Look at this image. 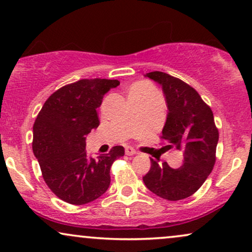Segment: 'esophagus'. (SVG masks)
I'll return each mask as SVG.
<instances>
[{
    "label": "esophagus",
    "mask_w": 252,
    "mask_h": 252,
    "mask_svg": "<svg viewBox=\"0 0 252 252\" xmlns=\"http://www.w3.org/2000/svg\"><path fill=\"white\" fill-rule=\"evenodd\" d=\"M126 155H129V157H131V155L137 154V151H136V150H133L132 147L127 146V147H126Z\"/></svg>",
    "instance_id": "esophagus-1"
}]
</instances>
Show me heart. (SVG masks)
I'll return each mask as SVG.
<instances>
[{"instance_id":"1","label":"heart","mask_w":252,"mask_h":252,"mask_svg":"<svg viewBox=\"0 0 252 252\" xmlns=\"http://www.w3.org/2000/svg\"><path fill=\"white\" fill-rule=\"evenodd\" d=\"M129 94L137 95V97L144 99H151L155 95L154 88L148 82H136L131 86L129 90Z\"/></svg>"}]
</instances>
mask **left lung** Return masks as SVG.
<instances>
[{"mask_svg":"<svg viewBox=\"0 0 252 252\" xmlns=\"http://www.w3.org/2000/svg\"><path fill=\"white\" fill-rule=\"evenodd\" d=\"M146 76L161 84L169 109L162 130L161 139L165 141L162 148L183 151L184 163L172 169L166 162L151 158V169L143 180L158 196L179 201L193 195L211 173L219 132L210 106L189 84L158 70Z\"/></svg>","mask_w":252,"mask_h":252,"instance_id":"obj_1","label":"left lung"}]
</instances>
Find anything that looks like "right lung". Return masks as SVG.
<instances>
[{
  "mask_svg": "<svg viewBox=\"0 0 252 252\" xmlns=\"http://www.w3.org/2000/svg\"><path fill=\"white\" fill-rule=\"evenodd\" d=\"M118 80L83 79L66 84L44 102L33 126V152L45 184L56 196L81 205L101 196L111 184L109 170L125 155L114 146L97 158L86 151L87 134L99 126L97 108Z\"/></svg>",
  "mask_w": 252,
  "mask_h": 252,
  "instance_id": "obj_1",
  "label": "right lung"
}]
</instances>
